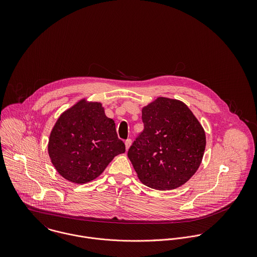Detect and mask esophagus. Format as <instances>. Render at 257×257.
Wrapping results in <instances>:
<instances>
[{
  "mask_svg": "<svg viewBox=\"0 0 257 257\" xmlns=\"http://www.w3.org/2000/svg\"><path fill=\"white\" fill-rule=\"evenodd\" d=\"M124 145H125V148H126V150H127V149L130 148V147L132 146V140H131V139H127V140L125 141Z\"/></svg>",
  "mask_w": 257,
  "mask_h": 257,
  "instance_id": "obj_1",
  "label": "esophagus"
}]
</instances>
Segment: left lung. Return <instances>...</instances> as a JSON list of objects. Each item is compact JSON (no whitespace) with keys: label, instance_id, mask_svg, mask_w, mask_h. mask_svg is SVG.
<instances>
[{"label":"left lung","instance_id":"8db88e82","mask_svg":"<svg viewBox=\"0 0 257 257\" xmlns=\"http://www.w3.org/2000/svg\"><path fill=\"white\" fill-rule=\"evenodd\" d=\"M145 128L127 151L140 180L152 189L172 190L198 170L205 132L180 101L158 98L143 109Z\"/></svg>","mask_w":257,"mask_h":257}]
</instances>
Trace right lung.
<instances>
[{
  "label": "right lung",
  "instance_id": "obj_1",
  "mask_svg": "<svg viewBox=\"0 0 257 257\" xmlns=\"http://www.w3.org/2000/svg\"><path fill=\"white\" fill-rule=\"evenodd\" d=\"M125 146L117 138L114 121L100 103L81 100L57 119L48 143L52 164L65 179L88 183L106 169Z\"/></svg>",
  "mask_w": 257,
  "mask_h": 257
}]
</instances>
